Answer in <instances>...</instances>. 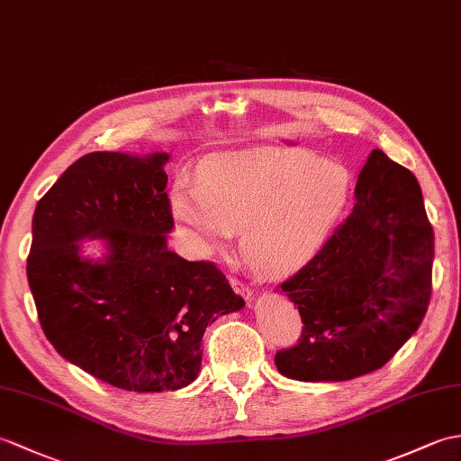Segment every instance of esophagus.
Instances as JSON below:
<instances>
[{
    "label": "esophagus",
    "mask_w": 461,
    "mask_h": 461,
    "mask_svg": "<svg viewBox=\"0 0 461 461\" xmlns=\"http://www.w3.org/2000/svg\"><path fill=\"white\" fill-rule=\"evenodd\" d=\"M230 283H231L235 293L241 294L243 298H248V301H251V298H253V291H251V288H249L248 285H243L240 279H231Z\"/></svg>",
    "instance_id": "obj_1"
}]
</instances>
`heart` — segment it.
<instances>
[{"instance_id": "obj_1", "label": "heart", "mask_w": 461, "mask_h": 461, "mask_svg": "<svg viewBox=\"0 0 461 461\" xmlns=\"http://www.w3.org/2000/svg\"><path fill=\"white\" fill-rule=\"evenodd\" d=\"M351 192V170L336 160L245 149L210 155L200 165V182L178 178L170 210L196 255L221 249L241 230V253L251 269L283 279L324 248Z\"/></svg>"}]
</instances>
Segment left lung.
<instances>
[{
	"label": "left lung",
	"mask_w": 461,
	"mask_h": 461,
	"mask_svg": "<svg viewBox=\"0 0 461 461\" xmlns=\"http://www.w3.org/2000/svg\"><path fill=\"white\" fill-rule=\"evenodd\" d=\"M432 261L434 231L419 180L375 149L346 221L281 285L304 324L294 348L276 351L281 375L349 381L383 367L422 322Z\"/></svg>",
	"instance_id": "obj_1"
}]
</instances>
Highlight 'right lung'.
<instances>
[{"label": "right lung", "mask_w": 461, "mask_h": 461, "mask_svg": "<svg viewBox=\"0 0 461 461\" xmlns=\"http://www.w3.org/2000/svg\"><path fill=\"white\" fill-rule=\"evenodd\" d=\"M168 153L95 151L39 200L27 279L41 328L64 359L135 393L186 387L210 324L245 301L210 261L168 249ZM102 239L104 255H81Z\"/></svg>", "instance_id": "add662e5"}]
</instances>
